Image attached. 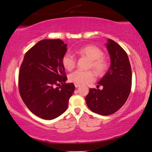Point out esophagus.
<instances>
[{"label": "esophagus", "mask_w": 152, "mask_h": 152, "mask_svg": "<svg viewBox=\"0 0 152 152\" xmlns=\"http://www.w3.org/2000/svg\"><path fill=\"white\" fill-rule=\"evenodd\" d=\"M74 86H75L76 88H78L80 86V84H74Z\"/></svg>", "instance_id": "obj_1"}]
</instances>
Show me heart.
<instances>
[{"mask_svg": "<svg viewBox=\"0 0 152 152\" xmlns=\"http://www.w3.org/2000/svg\"><path fill=\"white\" fill-rule=\"evenodd\" d=\"M77 53L87 57L90 60L89 68H92L98 75L100 76L105 72L107 64L103 56L102 50L94 45H87L77 50ZM62 64L65 69L70 71L75 68L76 60L70 52H66L62 57ZM69 80L75 84H85L95 80V74L92 70H76L68 76Z\"/></svg>", "mask_w": 152, "mask_h": 152, "instance_id": "1", "label": "heart"}]
</instances>
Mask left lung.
<instances>
[{"label":"left lung","mask_w":152,"mask_h":152,"mask_svg":"<svg viewBox=\"0 0 152 152\" xmlns=\"http://www.w3.org/2000/svg\"><path fill=\"white\" fill-rule=\"evenodd\" d=\"M110 66L98 82L103 89L90 88L85 98L88 107L98 114L107 115L117 112L128 99L132 88V68L128 54L115 41L107 39Z\"/></svg>","instance_id":"obj_1"}]
</instances>
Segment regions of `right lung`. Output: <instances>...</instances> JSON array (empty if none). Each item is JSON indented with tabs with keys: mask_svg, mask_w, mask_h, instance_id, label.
Segmentation results:
<instances>
[{
	"mask_svg": "<svg viewBox=\"0 0 152 152\" xmlns=\"http://www.w3.org/2000/svg\"><path fill=\"white\" fill-rule=\"evenodd\" d=\"M67 45L60 39L38 42L24 55L18 75L19 92L33 114L45 120L54 119L67 109L75 89L66 84L67 77L62 57ZM61 83V87L57 86Z\"/></svg>",
	"mask_w": 152,
	"mask_h": 152,
	"instance_id": "1",
	"label": "right lung"
}]
</instances>
